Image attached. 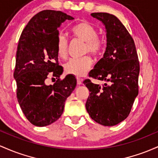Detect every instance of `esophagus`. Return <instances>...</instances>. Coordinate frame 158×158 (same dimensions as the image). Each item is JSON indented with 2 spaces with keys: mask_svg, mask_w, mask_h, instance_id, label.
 Here are the masks:
<instances>
[{
  "mask_svg": "<svg viewBox=\"0 0 158 158\" xmlns=\"http://www.w3.org/2000/svg\"><path fill=\"white\" fill-rule=\"evenodd\" d=\"M77 83L78 85H81L83 83V79L80 78V77H77Z\"/></svg>",
  "mask_w": 158,
  "mask_h": 158,
  "instance_id": "34e87169",
  "label": "esophagus"
}]
</instances>
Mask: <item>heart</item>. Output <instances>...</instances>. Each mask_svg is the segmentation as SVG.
Wrapping results in <instances>:
<instances>
[{
    "mask_svg": "<svg viewBox=\"0 0 158 158\" xmlns=\"http://www.w3.org/2000/svg\"><path fill=\"white\" fill-rule=\"evenodd\" d=\"M71 32L75 38L86 42L85 52H89L93 55H98L103 49L102 41L98 37V31L94 27L86 22L77 23L71 28ZM56 49L60 58L67 56L68 40L63 33L57 36L56 42ZM93 62L89 56L72 59L65 65V70L67 73L73 74L77 77H82L86 74L91 68Z\"/></svg>",
    "mask_w": 158,
    "mask_h": 158,
    "instance_id": "1",
    "label": "heart"
}]
</instances>
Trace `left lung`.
Wrapping results in <instances>:
<instances>
[{
    "instance_id": "1",
    "label": "left lung",
    "mask_w": 158,
    "mask_h": 158,
    "mask_svg": "<svg viewBox=\"0 0 158 158\" xmlns=\"http://www.w3.org/2000/svg\"><path fill=\"white\" fill-rule=\"evenodd\" d=\"M91 15L105 27L107 48L89 75L109 84L84 81L90 92L86 109L97 123L113 126L128 116L138 95L139 60L132 37L117 17L106 12Z\"/></svg>"
}]
</instances>
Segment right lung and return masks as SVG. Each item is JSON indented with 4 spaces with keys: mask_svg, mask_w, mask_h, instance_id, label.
<instances>
[{
    "mask_svg": "<svg viewBox=\"0 0 158 158\" xmlns=\"http://www.w3.org/2000/svg\"><path fill=\"white\" fill-rule=\"evenodd\" d=\"M73 19L61 11L43 10L30 20L19 39L13 75L17 99L24 116L35 126L56 121L77 84L72 74L60 81L63 68L58 63L56 49L58 28L65 20ZM51 75L58 78L53 85L47 84Z\"/></svg>",
    "mask_w": 158,
    "mask_h": 158,
    "instance_id": "1",
    "label": "right lung"
}]
</instances>
